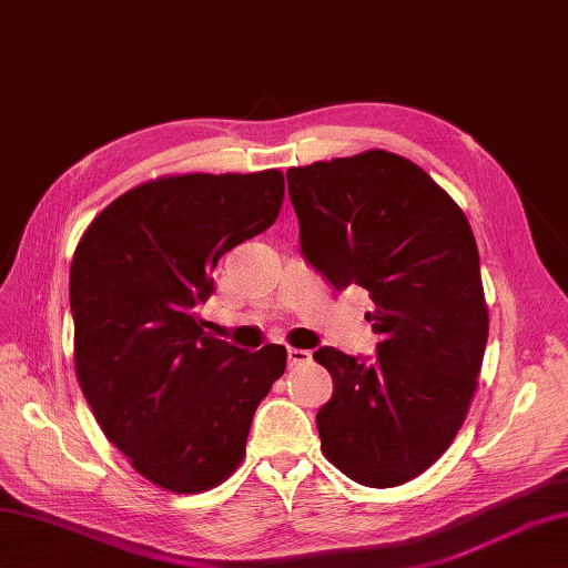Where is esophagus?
Masks as SVG:
<instances>
[{
	"mask_svg": "<svg viewBox=\"0 0 568 568\" xmlns=\"http://www.w3.org/2000/svg\"><path fill=\"white\" fill-rule=\"evenodd\" d=\"M303 361H310V352H305V348H287V364L297 366Z\"/></svg>",
	"mask_w": 568,
	"mask_h": 568,
	"instance_id": "esophagus-1",
	"label": "esophagus"
}]
</instances>
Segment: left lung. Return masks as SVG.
Masks as SVG:
<instances>
[{
	"label": "left lung",
	"mask_w": 568,
	"mask_h": 568,
	"mask_svg": "<svg viewBox=\"0 0 568 568\" xmlns=\"http://www.w3.org/2000/svg\"><path fill=\"white\" fill-rule=\"evenodd\" d=\"M300 251L334 291L366 287L376 358L317 348L334 393L322 452L361 486L427 470L462 429L488 342L478 246L462 207L388 151L287 171Z\"/></svg>",
	"instance_id": "8db88e82"
}]
</instances>
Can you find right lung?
I'll return each mask as SVG.
<instances>
[{
	"label": "right lung",
	"mask_w": 568,
	"mask_h": 568,
	"mask_svg": "<svg viewBox=\"0 0 568 568\" xmlns=\"http://www.w3.org/2000/svg\"><path fill=\"white\" fill-rule=\"evenodd\" d=\"M283 192L281 171L151 180L94 216L72 256L84 400L131 466L180 496L241 464L253 413L285 371V346L244 352L195 317L214 265L275 222Z\"/></svg>",
	"instance_id": "1"
}]
</instances>
